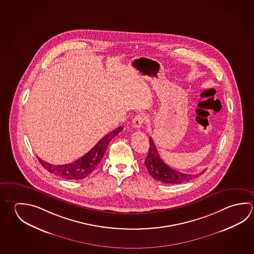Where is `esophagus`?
Returning <instances> with one entry per match:
<instances>
[{
	"instance_id": "34e87169",
	"label": "esophagus",
	"mask_w": 254,
	"mask_h": 254,
	"mask_svg": "<svg viewBox=\"0 0 254 254\" xmlns=\"http://www.w3.org/2000/svg\"><path fill=\"white\" fill-rule=\"evenodd\" d=\"M147 121V117L143 114H139L138 116L134 117L133 121H132V125H133L134 128H137L139 129L142 127L144 123Z\"/></svg>"
}]
</instances>
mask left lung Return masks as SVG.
<instances>
[{
  "instance_id": "obj_1",
  "label": "left lung",
  "mask_w": 254,
  "mask_h": 254,
  "mask_svg": "<svg viewBox=\"0 0 254 254\" xmlns=\"http://www.w3.org/2000/svg\"><path fill=\"white\" fill-rule=\"evenodd\" d=\"M149 145L150 146L148 149V156L145 159V166L147 167L149 175L156 181H159L165 184L178 185L191 180L194 177L198 176V175H202L205 172L204 170L198 175H188L172 169L162 160L151 137H149Z\"/></svg>"
}]
</instances>
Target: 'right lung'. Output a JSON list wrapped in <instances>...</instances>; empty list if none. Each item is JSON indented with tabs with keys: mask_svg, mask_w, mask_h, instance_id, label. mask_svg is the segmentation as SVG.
<instances>
[{
	"mask_svg": "<svg viewBox=\"0 0 254 254\" xmlns=\"http://www.w3.org/2000/svg\"><path fill=\"white\" fill-rule=\"evenodd\" d=\"M123 127H118L117 129L112 130L109 133L106 134L105 137L97 142L94 148H91L83 157L78 158V160L65 164V165H52L47 162L42 160L38 157V161L46 170L56 176H61L67 180H80L89 176L93 171L96 169L98 164L102 160V157L106 153V148L111 139L115 138L120 131L123 130Z\"/></svg>",
	"mask_w": 254,
	"mask_h": 254,
	"instance_id": "right-lung-1",
	"label": "right lung"
}]
</instances>
